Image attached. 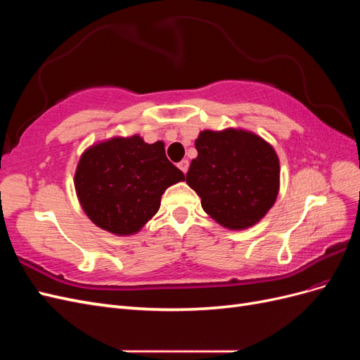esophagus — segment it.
Wrapping results in <instances>:
<instances>
[{
  "instance_id": "34e87169",
  "label": "esophagus",
  "mask_w": 360,
  "mask_h": 360,
  "mask_svg": "<svg viewBox=\"0 0 360 360\" xmlns=\"http://www.w3.org/2000/svg\"><path fill=\"white\" fill-rule=\"evenodd\" d=\"M179 168L186 174L188 172V169H189V160H186V159H183L181 162H179Z\"/></svg>"
}]
</instances>
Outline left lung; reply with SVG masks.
Returning <instances> with one entry per match:
<instances>
[{
  "label": "left lung",
  "mask_w": 360,
  "mask_h": 360,
  "mask_svg": "<svg viewBox=\"0 0 360 360\" xmlns=\"http://www.w3.org/2000/svg\"><path fill=\"white\" fill-rule=\"evenodd\" d=\"M186 183L200 195L212 219L230 230L255 225L279 192L276 151L258 135L240 129L202 130L195 141Z\"/></svg>",
  "instance_id": "obj_1"
}]
</instances>
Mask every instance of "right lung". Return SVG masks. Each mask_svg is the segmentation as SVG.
Returning <instances> with one entry per match:
<instances>
[{"instance_id": "obj_1", "label": "right lung", "mask_w": 360, "mask_h": 360, "mask_svg": "<svg viewBox=\"0 0 360 360\" xmlns=\"http://www.w3.org/2000/svg\"><path fill=\"white\" fill-rule=\"evenodd\" d=\"M183 180L184 174L168 160L162 141L147 144L139 135L117 136L84 151L75 189L97 226L130 236L158 213L165 189Z\"/></svg>"}]
</instances>
